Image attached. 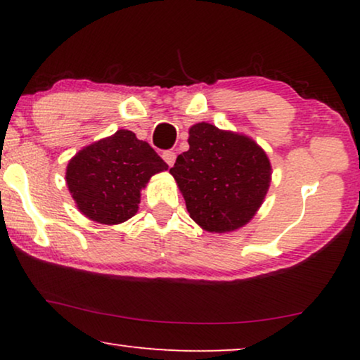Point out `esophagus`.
I'll return each instance as SVG.
<instances>
[{
    "label": "esophagus",
    "mask_w": 360,
    "mask_h": 360,
    "mask_svg": "<svg viewBox=\"0 0 360 360\" xmlns=\"http://www.w3.org/2000/svg\"><path fill=\"white\" fill-rule=\"evenodd\" d=\"M162 159H164L167 162V165L172 167L175 164V159H176V154L174 150H165L164 154H162Z\"/></svg>",
    "instance_id": "obj_1"
}]
</instances>
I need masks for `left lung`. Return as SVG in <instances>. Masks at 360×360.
Returning a JSON list of instances; mask_svg holds the SVG:
<instances>
[{
	"mask_svg": "<svg viewBox=\"0 0 360 360\" xmlns=\"http://www.w3.org/2000/svg\"><path fill=\"white\" fill-rule=\"evenodd\" d=\"M190 149L176 157L170 174L184 195L190 218L210 233L248 224L267 195L272 167L250 137L198 122L190 127Z\"/></svg>",
	"mask_w": 360,
	"mask_h": 360,
	"instance_id": "obj_1",
	"label": "left lung"
}]
</instances>
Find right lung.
<instances>
[{
    "label": "right lung",
    "mask_w": 360,
    "mask_h": 360,
    "mask_svg": "<svg viewBox=\"0 0 360 360\" xmlns=\"http://www.w3.org/2000/svg\"><path fill=\"white\" fill-rule=\"evenodd\" d=\"M167 167L146 141L120 129L77 152L68 162L65 180L77 208L86 218L120 224L137 213L141 190Z\"/></svg>",
    "instance_id": "obj_1"
}]
</instances>
